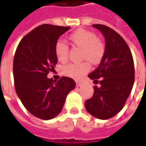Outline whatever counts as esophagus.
<instances>
[{
    "instance_id": "34e87169",
    "label": "esophagus",
    "mask_w": 146,
    "mask_h": 146,
    "mask_svg": "<svg viewBox=\"0 0 146 146\" xmlns=\"http://www.w3.org/2000/svg\"><path fill=\"white\" fill-rule=\"evenodd\" d=\"M81 85H82L81 82H79V81L76 82V86H77V87H80V86H81Z\"/></svg>"
}]
</instances>
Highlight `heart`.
I'll return each mask as SVG.
<instances>
[{
	"mask_svg": "<svg viewBox=\"0 0 146 146\" xmlns=\"http://www.w3.org/2000/svg\"><path fill=\"white\" fill-rule=\"evenodd\" d=\"M69 40L78 48H82V59H88L93 63L98 62L103 56L105 47L93 31L79 29L70 34ZM69 48L64 42L59 40L55 44V54L61 62H65L68 58ZM90 69V66L87 62L80 63H70L62 67V73L65 76L80 80L82 76Z\"/></svg>",
	"mask_w": 146,
	"mask_h": 146,
	"instance_id": "heart-1",
	"label": "heart"
}]
</instances>
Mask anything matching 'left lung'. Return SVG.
<instances>
[{"mask_svg":"<svg viewBox=\"0 0 146 146\" xmlns=\"http://www.w3.org/2000/svg\"><path fill=\"white\" fill-rule=\"evenodd\" d=\"M103 34L106 41L101 63L88 75L93 80L94 93L85 102L87 111L100 119L114 117L123 109L132 91L135 71L131 50L125 40L113 29L94 24Z\"/></svg>","mask_w":146,"mask_h":146,"instance_id":"left-lung-1","label":"left lung"}]
</instances>
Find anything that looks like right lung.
Wrapping results in <instances>:
<instances>
[{"label": "right lung", "mask_w": 146, "mask_h": 146, "mask_svg": "<svg viewBox=\"0 0 146 146\" xmlns=\"http://www.w3.org/2000/svg\"><path fill=\"white\" fill-rule=\"evenodd\" d=\"M70 27L43 24L20 41L14 58V87L24 107L44 120L62 111L67 94L76 88L73 79L63 76L53 81L47 76L58 62L55 44Z\"/></svg>", "instance_id": "obj_1"}]
</instances>
